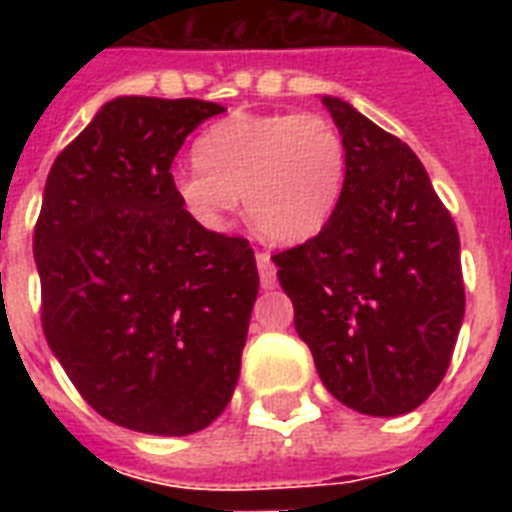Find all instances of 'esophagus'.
Listing matches in <instances>:
<instances>
[{
	"label": "esophagus",
	"mask_w": 512,
	"mask_h": 512,
	"mask_svg": "<svg viewBox=\"0 0 512 512\" xmlns=\"http://www.w3.org/2000/svg\"><path fill=\"white\" fill-rule=\"evenodd\" d=\"M257 271H260V284H263V289L276 287V265H273L271 255L257 252Z\"/></svg>",
	"instance_id": "1"
}]
</instances>
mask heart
<instances>
[{
  "label": "heart",
  "instance_id": "heart-1",
  "mask_svg": "<svg viewBox=\"0 0 512 512\" xmlns=\"http://www.w3.org/2000/svg\"><path fill=\"white\" fill-rule=\"evenodd\" d=\"M196 170L172 177L177 201L207 228H225L241 196L252 231L295 247L324 231L342 199L348 148L321 114L236 111L193 148Z\"/></svg>",
  "mask_w": 512,
  "mask_h": 512
}]
</instances>
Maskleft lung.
<instances>
[{"mask_svg": "<svg viewBox=\"0 0 512 512\" xmlns=\"http://www.w3.org/2000/svg\"><path fill=\"white\" fill-rule=\"evenodd\" d=\"M348 148L335 215L273 255L295 329L337 401L372 417L417 409L444 380L465 316L460 236L422 162L340 98Z\"/></svg>", "mask_w": 512, "mask_h": 512, "instance_id": "left-lung-1", "label": "left lung"}]
</instances>
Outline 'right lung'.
Returning a JSON list of instances; mask_svg holds the SVG:
<instances>
[{
	"mask_svg": "<svg viewBox=\"0 0 512 512\" xmlns=\"http://www.w3.org/2000/svg\"><path fill=\"white\" fill-rule=\"evenodd\" d=\"M217 103L116 98L68 143L34 228L47 345L82 398L138 433L188 436L228 406L260 276L247 239L207 231L172 162Z\"/></svg>",
	"mask_w": 512,
	"mask_h": 512,
	"instance_id": "right-lung-1",
	"label": "right lung"
}]
</instances>
